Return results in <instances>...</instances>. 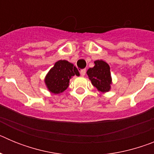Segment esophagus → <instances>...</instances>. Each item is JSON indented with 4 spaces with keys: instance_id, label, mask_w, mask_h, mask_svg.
Instances as JSON below:
<instances>
[{
    "instance_id": "1",
    "label": "esophagus",
    "mask_w": 154,
    "mask_h": 154,
    "mask_svg": "<svg viewBox=\"0 0 154 154\" xmlns=\"http://www.w3.org/2000/svg\"><path fill=\"white\" fill-rule=\"evenodd\" d=\"M85 73H86V70H85V69H82V70L80 71V74H81L82 76L85 75Z\"/></svg>"
}]
</instances>
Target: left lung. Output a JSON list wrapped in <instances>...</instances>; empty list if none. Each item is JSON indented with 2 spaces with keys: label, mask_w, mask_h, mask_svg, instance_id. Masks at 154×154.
I'll use <instances>...</instances> for the list:
<instances>
[{
  "label": "left lung",
  "mask_w": 154,
  "mask_h": 154,
  "mask_svg": "<svg viewBox=\"0 0 154 154\" xmlns=\"http://www.w3.org/2000/svg\"><path fill=\"white\" fill-rule=\"evenodd\" d=\"M94 63V67L89 68L87 71L89 79L98 91L103 93L109 92L112 85L109 65L103 60H96Z\"/></svg>",
  "instance_id": "obj_1"
}]
</instances>
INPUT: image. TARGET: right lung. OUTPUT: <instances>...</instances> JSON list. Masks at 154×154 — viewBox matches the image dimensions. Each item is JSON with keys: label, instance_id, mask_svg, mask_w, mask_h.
<instances>
[{"label": "right lung", "instance_id": "obj_1", "mask_svg": "<svg viewBox=\"0 0 154 154\" xmlns=\"http://www.w3.org/2000/svg\"><path fill=\"white\" fill-rule=\"evenodd\" d=\"M74 75L79 76L77 68L68 61L59 60L47 73L45 83L51 93H62L69 87V80Z\"/></svg>", "mask_w": 154, "mask_h": 154}]
</instances>
